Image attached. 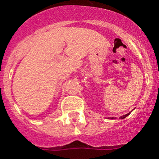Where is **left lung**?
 Instances as JSON below:
<instances>
[{
  "label": "left lung",
  "mask_w": 159,
  "mask_h": 159,
  "mask_svg": "<svg viewBox=\"0 0 159 159\" xmlns=\"http://www.w3.org/2000/svg\"><path fill=\"white\" fill-rule=\"evenodd\" d=\"M129 114H127V115H125V116H123V118H125V117H126V116H128V115H129Z\"/></svg>",
  "instance_id": "8db88e82"
}]
</instances>
